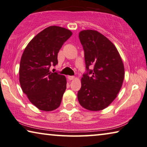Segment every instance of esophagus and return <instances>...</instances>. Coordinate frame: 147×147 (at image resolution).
<instances>
[{"label": "esophagus", "instance_id": "1", "mask_svg": "<svg viewBox=\"0 0 147 147\" xmlns=\"http://www.w3.org/2000/svg\"><path fill=\"white\" fill-rule=\"evenodd\" d=\"M75 78H76L74 76H68V79H69V80H73V79H74Z\"/></svg>", "mask_w": 147, "mask_h": 147}]
</instances>
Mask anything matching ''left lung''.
<instances>
[{
    "instance_id": "1",
    "label": "left lung",
    "mask_w": 147,
    "mask_h": 147,
    "mask_svg": "<svg viewBox=\"0 0 147 147\" xmlns=\"http://www.w3.org/2000/svg\"><path fill=\"white\" fill-rule=\"evenodd\" d=\"M79 38L85 51L86 68L89 72L81 78L78 101L87 110H103L113 102L122 87L123 62L115 45L98 31L81 30ZM89 66L94 67L92 71ZM88 73L92 76H88Z\"/></svg>"
}]
</instances>
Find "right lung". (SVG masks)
I'll list each match as a JSON object with an SVG mask.
<instances>
[{"label":"right lung","instance_id":"right-lung-1","mask_svg":"<svg viewBox=\"0 0 147 147\" xmlns=\"http://www.w3.org/2000/svg\"><path fill=\"white\" fill-rule=\"evenodd\" d=\"M71 35L67 28L50 26L36 35L23 53L19 83L30 102L40 110L51 111L61 105L66 78L51 73L49 68L57 64L58 53Z\"/></svg>","mask_w":147,"mask_h":147}]
</instances>
